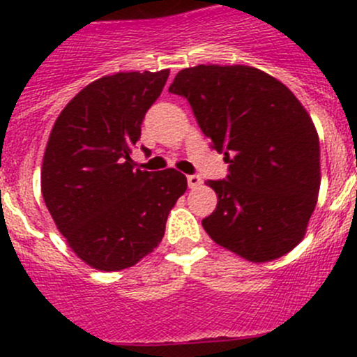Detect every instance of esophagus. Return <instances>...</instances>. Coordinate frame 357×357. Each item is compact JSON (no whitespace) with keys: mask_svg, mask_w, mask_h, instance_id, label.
<instances>
[{"mask_svg":"<svg viewBox=\"0 0 357 357\" xmlns=\"http://www.w3.org/2000/svg\"><path fill=\"white\" fill-rule=\"evenodd\" d=\"M202 185V178L199 174H192V176H188V186L190 188H199V186Z\"/></svg>","mask_w":357,"mask_h":357,"instance_id":"obj_1","label":"esophagus"}]
</instances>
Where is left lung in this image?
<instances>
[{
  "label": "left lung",
  "mask_w": 357,
  "mask_h": 357,
  "mask_svg": "<svg viewBox=\"0 0 357 357\" xmlns=\"http://www.w3.org/2000/svg\"><path fill=\"white\" fill-rule=\"evenodd\" d=\"M169 91L192 105L228 178L207 181L218 207L202 221L218 245L250 262L289 254L307 231L321 167L314 122L283 82L250 66H197Z\"/></svg>",
  "instance_id": "8db88e82"
}]
</instances>
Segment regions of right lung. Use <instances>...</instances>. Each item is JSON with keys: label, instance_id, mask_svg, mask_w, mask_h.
Returning <instances> with one entry per match:
<instances>
[{"label": "right lung", "instance_id": "right-lung-1", "mask_svg": "<svg viewBox=\"0 0 357 357\" xmlns=\"http://www.w3.org/2000/svg\"><path fill=\"white\" fill-rule=\"evenodd\" d=\"M169 68L117 72L82 88L60 112L41 165L46 207L68 247L100 271L131 268L153 252L186 192L176 169H135L131 146Z\"/></svg>", "mask_w": 357, "mask_h": 357}]
</instances>
